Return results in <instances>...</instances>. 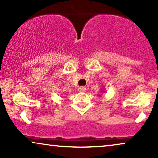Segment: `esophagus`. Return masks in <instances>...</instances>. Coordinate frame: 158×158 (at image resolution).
I'll return each mask as SVG.
<instances>
[{"label": "esophagus", "mask_w": 158, "mask_h": 158, "mask_svg": "<svg viewBox=\"0 0 158 158\" xmlns=\"http://www.w3.org/2000/svg\"><path fill=\"white\" fill-rule=\"evenodd\" d=\"M79 92H86V87L85 86H79L78 87Z\"/></svg>", "instance_id": "1"}]
</instances>
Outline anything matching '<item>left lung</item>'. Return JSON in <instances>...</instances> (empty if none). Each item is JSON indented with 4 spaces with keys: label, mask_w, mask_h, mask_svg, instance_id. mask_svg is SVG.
Returning a JSON list of instances; mask_svg holds the SVG:
<instances>
[{
    "label": "left lung",
    "mask_w": 158,
    "mask_h": 158,
    "mask_svg": "<svg viewBox=\"0 0 158 158\" xmlns=\"http://www.w3.org/2000/svg\"><path fill=\"white\" fill-rule=\"evenodd\" d=\"M101 89V92L102 93L103 92V89H103V88H101V89Z\"/></svg>",
    "instance_id": "obj_1"
}]
</instances>
